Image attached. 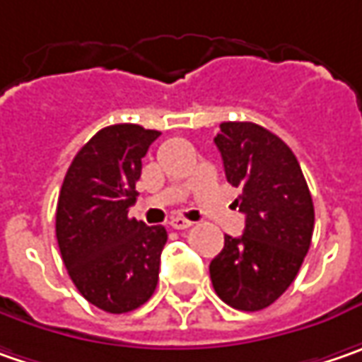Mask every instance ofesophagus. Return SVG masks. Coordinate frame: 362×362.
Masks as SVG:
<instances>
[{
	"label": "esophagus",
	"mask_w": 362,
	"mask_h": 362,
	"mask_svg": "<svg viewBox=\"0 0 362 362\" xmlns=\"http://www.w3.org/2000/svg\"><path fill=\"white\" fill-rule=\"evenodd\" d=\"M170 227L176 228V230H184V228L192 227V223L186 221V218H182V216H174V218L170 221Z\"/></svg>",
	"instance_id": "34e87169"
}]
</instances>
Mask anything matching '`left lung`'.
Masks as SVG:
<instances>
[{
	"mask_svg": "<svg viewBox=\"0 0 362 362\" xmlns=\"http://www.w3.org/2000/svg\"><path fill=\"white\" fill-rule=\"evenodd\" d=\"M214 144L235 204L245 214L241 237L225 235L211 261L216 296L235 310L257 312L288 290L306 257L314 233V204L293 151L251 121H225Z\"/></svg>",
	"mask_w": 362,
	"mask_h": 362,
	"instance_id": "8db88e82",
	"label": "left lung"
}]
</instances>
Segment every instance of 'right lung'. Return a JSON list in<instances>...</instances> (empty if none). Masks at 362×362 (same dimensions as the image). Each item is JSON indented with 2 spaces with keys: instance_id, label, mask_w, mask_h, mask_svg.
<instances>
[{
  "instance_id": "1",
  "label": "right lung",
  "mask_w": 362,
  "mask_h": 362,
  "mask_svg": "<svg viewBox=\"0 0 362 362\" xmlns=\"http://www.w3.org/2000/svg\"><path fill=\"white\" fill-rule=\"evenodd\" d=\"M160 137L135 123L109 125L74 156L56 206V239L72 284L93 306L125 314L156 291L162 225L129 216L141 158Z\"/></svg>"
}]
</instances>
